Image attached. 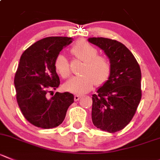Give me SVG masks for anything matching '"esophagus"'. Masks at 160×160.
Wrapping results in <instances>:
<instances>
[{"instance_id":"obj_1","label":"esophagus","mask_w":160,"mask_h":160,"mask_svg":"<svg viewBox=\"0 0 160 160\" xmlns=\"http://www.w3.org/2000/svg\"><path fill=\"white\" fill-rule=\"evenodd\" d=\"M81 98V96H78V95H75L74 97V101H78V100H79V99Z\"/></svg>"}]
</instances>
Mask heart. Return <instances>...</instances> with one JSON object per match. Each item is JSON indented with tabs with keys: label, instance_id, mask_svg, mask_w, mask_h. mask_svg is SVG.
I'll use <instances>...</instances> for the list:
<instances>
[{
	"label": "heart",
	"instance_id": "obj_1",
	"mask_svg": "<svg viewBox=\"0 0 160 160\" xmlns=\"http://www.w3.org/2000/svg\"><path fill=\"white\" fill-rule=\"evenodd\" d=\"M76 58L85 62L82 69V75L75 76L67 82L64 89L74 94H83L92 89L94 85L101 86L108 81L112 74V63L103 56H98V50L85 41H79L71 48ZM56 71L63 78L71 74V66L63 55L56 56L54 61Z\"/></svg>",
	"mask_w": 160,
	"mask_h": 160
}]
</instances>
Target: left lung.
Listing matches in <instances>:
<instances>
[{
  "mask_svg": "<svg viewBox=\"0 0 160 160\" xmlns=\"http://www.w3.org/2000/svg\"><path fill=\"white\" fill-rule=\"evenodd\" d=\"M89 42L104 50L112 63L108 81L92 95V123L100 130L115 133L130 123L139 105L141 68L121 42L105 38H91Z\"/></svg>",
  "mask_w": 160,
  "mask_h": 160,
  "instance_id": "left-lung-1",
  "label": "left lung"
}]
</instances>
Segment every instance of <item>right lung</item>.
<instances>
[{"instance_id": "right-lung-1", "label": "right lung", "mask_w": 160, "mask_h": 160, "mask_svg": "<svg viewBox=\"0 0 160 160\" xmlns=\"http://www.w3.org/2000/svg\"><path fill=\"white\" fill-rule=\"evenodd\" d=\"M71 38L48 37L29 47L21 56L15 74L16 100L24 118L42 129L58 127L64 120L67 111L74 103V95L68 92H48L60 84L54 61Z\"/></svg>"}]
</instances>
